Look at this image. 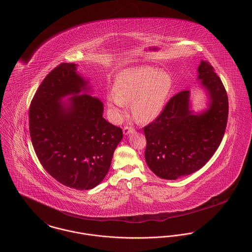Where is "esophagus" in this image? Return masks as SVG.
Listing matches in <instances>:
<instances>
[{
	"label": "esophagus",
	"instance_id": "esophagus-1",
	"mask_svg": "<svg viewBox=\"0 0 252 252\" xmlns=\"http://www.w3.org/2000/svg\"><path fill=\"white\" fill-rule=\"evenodd\" d=\"M134 132V128L131 126V125H126L123 129V133L124 134H128V133H131V132Z\"/></svg>",
	"mask_w": 252,
	"mask_h": 252
}]
</instances>
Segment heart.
I'll return each mask as SVG.
<instances>
[{
    "instance_id": "heart-1",
    "label": "heart",
    "mask_w": 252,
    "mask_h": 252,
    "mask_svg": "<svg viewBox=\"0 0 252 252\" xmlns=\"http://www.w3.org/2000/svg\"><path fill=\"white\" fill-rule=\"evenodd\" d=\"M172 89L170 74L151 67H131L116 77L108 103L115 116L120 118L126 103L132 101L134 117L141 121H150L161 113Z\"/></svg>"
}]
</instances>
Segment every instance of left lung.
<instances>
[{"mask_svg": "<svg viewBox=\"0 0 252 252\" xmlns=\"http://www.w3.org/2000/svg\"><path fill=\"white\" fill-rule=\"evenodd\" d=\"M198 79L210 95V107L193 115L189 91L172 96L158 117L144 127L147 165L160 178L174 180L200 170L225 134L228 99L225 86L209 62H201Z\"/></svg>", "mask_w": 252, "mask_h": 252, "instance_id": "obj_1", "label": "left lung"}]
</instances>
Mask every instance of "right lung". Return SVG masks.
Here are the masks:
<instances>
[{
    "mask_svg": "<svg viewBox=\"0 0 252 252\" xmlns=\"http://www.w3.org/2000/svg\"><path fill=\"white\" fill-rule=\"evenodd\" d=\"M75 63L55 67L40 83L29 107V132L44 170L76 189H90L105 177L123 132L102 118V102L78 94L87 82ZM73 94L69 106L59 100Z\"/></svg>",
    "mask_w": 252,
    "mask_h": 252,
    "instance_id": "1",
    "label": "right lung"
}]
</instances>
